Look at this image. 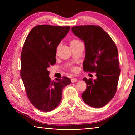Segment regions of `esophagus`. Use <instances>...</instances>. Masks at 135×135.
Wrapping results in <instances>:
<instances>
[{
	"label": "esophagus",
	"instance_id": "obj_1",
	"mask_svg": "<svg viewBox=\"0 0 135 135\" xmlns=\"http://www.w3.org/2000/svg\"><path fill=\"white\" fill-rule=\"evenodd\" d=\"M71 82L74 83V82H76L78 81V80H77V79L75 78H71Z\"/></svg>",
	"mask_w": 135,
	"mask_h": 135
}]
</instances>
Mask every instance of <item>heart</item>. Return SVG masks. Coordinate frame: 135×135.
I'll return each instance as SVG.
<instances>
[{
  "mask_svg": "<svg viewBox=\"0 0 135 135\" xmlns=\"http://www.w3.org/2000/svg\"><path fill=\"white\" fill-rule=\"evenodd\" d=\"M82 44V42L79 41V40H78V39H76V38H73V39H71L70 40V46H71V47H74L76 46H77L79 44ZM60 44H59L58 46H57V50L59 49L60 48ZM71 71H74V72H75V71H76V69L75 68H72V69H71Z\"/></svg>",
  "mask_w": 135,
  "mask_h": 135,
  "instance_id": "1",
  "label": "heart"
}]
</instances>
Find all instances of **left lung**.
I'll list each match as a JSON object with an SVG mask.
<instances>
[{"label": "left lung", "instance_id": "left-lung-1", "mask_svg": "<svg viewBox=\"0 0 135 135\" xmlns=\"http://www.w3.org/2000/svg\"><path fill=\"white\" fill-rule=\"evenodd\" d=\"M71 30L85 43L84 70L96 73L94 80L83 78L87 88L82 94V99L91 107H102L116 93L121 73L118 49L110 35L99 26L80 25L73 27Z\"/></svg>", "mask_w": 135, "mask_h": 135}]
</instances>
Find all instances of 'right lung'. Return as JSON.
<instances>
[{"mask_svg": "<svg viewBox=\"0 0 135 135\" xmlns=\"http://www.w3.org/2000/svg\"><path fill=\"white\" fill-rule=\"evenodd\" d=\"M70 26L39 25L28 34L21 54L20 72L28 99L39 110L49 112L60 104L63 89L71 84L64 76L51 81L47 68L56 62L57 46L67 35Z\"/></svg>", "mask_w": 135, "mask_h": 135, "instance_id": "obj_1", "label": "right lung"}]
</instances>
